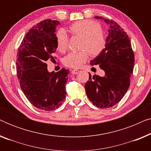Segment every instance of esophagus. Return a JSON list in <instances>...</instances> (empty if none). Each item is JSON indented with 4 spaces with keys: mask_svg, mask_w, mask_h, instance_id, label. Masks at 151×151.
I'll list each match as a JSON object with an SVG mask.
<instances>
[{
    "mask_svg": "<svg viewBox=\"0 0 151 151\" xmlns=\"http://www.w3.org/2000/svg\"><path fill=\"white\" fill-rule=\"evenodd\" d=\"M78 72H79V71L78 69H73L71 71V73L73 74V75H76V74L78 73Z\"/></svg>",
    "mask_w": 151,
    "mask_h": 151,
    "instance_id": "esophagus-1",
    "label": "esophagus"
}]
</instances>
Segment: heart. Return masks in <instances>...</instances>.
I'll use <instances>...</instances> for the list:
<instances>
[{"instance_id":"heart-1","label":"heart","mask_w":151,"mask_h":151,"mask_svg":"<svg viewBox=\"0 0 151 151\" xmlns=\"http://www.w3.org/2000/svg\"><path fill=\"white\" fill-rule=\"evenodd\" d=\"M69 29L72 34L82 38L80 52H71L64 60V64L71 68H78L87 60L88 53L92 56L98 55L104 50L106 38L98 22L90 20H80L72 24ZM58 49L65 52L68 48L69 36L63 29H60L55 34ZM89 52H88V51Z\"/></svg>"}]
</instances>
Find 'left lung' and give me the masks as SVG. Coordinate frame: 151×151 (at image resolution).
<instances>
[{
  "mask_svg": "<svg viewBox=\"0 0 151 151\" xmlns=\"http://www.w3.org/2000/svg\"><path fill=\"white\" fill-rule=\"evenodd\" d=\"M109 27L106 45L101 53L91 61V65H99L104 75L91 76L84 86L88 98L100 109L112 107L120 101L130 86L135 57L131 40L122 28L113 20L101 16Z\"/></svg>",
  "mask_w": 151,
  "mask_h": 151,
  "instance_id": "8db88e82",
  "label": "left lung"
}]
</instances>
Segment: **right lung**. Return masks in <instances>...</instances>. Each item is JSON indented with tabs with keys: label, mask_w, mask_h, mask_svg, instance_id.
<instances>
[{
	"label": "right lung",
	"mask_w": 151,
	"mask_h": 151,
	"mask_svg": "<svg viewBox=\"0 0 151 151\" xmlns=\"http://www.w3.org/2000/svg\"><path fill=\"white\" fill-rule=\"evenodd\" d=\"M60 22L45 20L27 33L17 53L16 69L20 87L28 100L36 108L53 111L62 104L67 94L65 84L69 73L65 68L49 72L46 62L54 60L57 49L55 32Z\"/></svg>",
	"instance_id": "right-lung-1"
}]
</instances>
